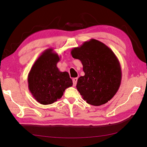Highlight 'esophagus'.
I'll use <instances>...</instances> for the list:
<instances>
[{
	"instance_id": "esophagus-1",
	"label": "esophagus",
	"mask_w": 147,
	"mask_h": 147,
	"mask_svg": "<svg viewBox=\"0 0 147 147\" xmlns=\"http://www.w3.org/2000/svg\"><path fill=\"white\" fill-rule=\"evenodd\" d=\"M77 82H78V78H75L73 79V86H75L77 84Z\"/></svg>"
}]
</instances>
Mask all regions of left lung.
<instances>
[{
    "label": "left lung",
    "mask_w": 147,
    "mask_h": 147,
    "mask_svg": "<svg viewBox=\"0 0 147 147\" xmlns=\"http://www.w3.org/2000/svg\"><path fill=\"white\" fill-rule=\"evenodd\" d=\"M71 54L83 66L85 74L79 78L76 85L82 99L95 106L109 101L122 80L121 67L114 53L101 41L91 39L74 48Z\"/></svg>",
    "instance_id": "1"
}]
</instances>
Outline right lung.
<instances>
[{"instance_id": "right-lung-1", "label": "right lung", "mask_w": 147, "mask_h": 147, "mask_svg": "<svg viewBox=\"0 0 147 147\" xmlns=\"http://www.w3.org/2000/svg\"><path fill=\"white\" fill-rule=\"evenodd\" d=\"M58 54L49 48L42 53L30 71L28 85L30 92L38 102L51 104L59 99L67 88L73 86L68 73L57 67Z\"/></svg>"}]
</instances>
